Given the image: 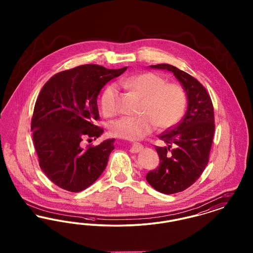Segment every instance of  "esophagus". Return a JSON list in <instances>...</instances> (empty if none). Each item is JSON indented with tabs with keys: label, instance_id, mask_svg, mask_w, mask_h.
<instances>
[{
	"label": "esophagus",
	"instance_id": "esophagus-1",
	"mask_svg": "<svg viewBox=\"0 0 253 253\" xmlns=\"http://www.w3.org/2000/svg\"><path fill=\"white\" fill-rule=\"evenodd\" d=\"M143 150V146L139 143H133L131 147V152L133 154H137Z\"/></svg>",
	"mask_w": 253,
	"mask_h": 253
}]
</instances>
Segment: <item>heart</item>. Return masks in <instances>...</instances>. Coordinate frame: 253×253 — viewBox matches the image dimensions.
Here are the masks:
<instances>
[{
  "label": "heart",
  "mask_w": 253,
  "mask_h": 253,
  "mask_svg": "<svg viewBox=\"0 0 253 253\" xmlns=\"http://www.w3.org/2000/svg\"><path fill=\"white\" fill-rule=\"evenodd\" d=\"M120 84L143 98L141 116L122 117L110 124V132L118 137L138 140L153 132L158 125L169 129L180 121L186 108L187 97L183 87L167 84L166 80L155 73L147 72L121 78ZM118 87L106 86L100 96L102 113L111 117L116 113Z\"/></svg>",
  "instance_id": "heart-1"
}]
</instances>
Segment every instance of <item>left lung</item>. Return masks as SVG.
<instances>
[{
    "label": "left lung",
    "mask_w": 253,
    "mask_h": 253,
    "mask_svg": "<svg viewBox=\"0 0 253 253\" xmlns=\"http://www.w3.org/2000/svg\"><path fill=\"white\" fill-rule=\"evenodd\" d=\"M150 67L173 73L188 96V109L179 123L159 135L166 146L156 148L160 163L146 179L160 193H180L200 177L209 163L215 130L213 105L204 86L188 73L167 63Z\"/></svg>",
    "instance_id": "obj_1"
}]
</instances>
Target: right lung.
Returning <instances> with one entry per match:
<instances>
[{
  "label": "right lung",
  "mask_w": 253,
  "mask_h": 253,
  "mask_svg": "<svg viewBox=\"0 0 253 253\" xmlns=\"http://www.w3.org/2000/svg\"><path fill=\"white\" fill-rule=\"evenodd\" d=\"M127 68L80 65L57 73L42 88L31 120L33 142L40 167L61 189L82 192L106 168L115 139L87 147L83 142L103 132L94 123L99 120L96 98L104 85Z\"/></svg>",
  "instance_id": "add662e5"
}]
</instances>
